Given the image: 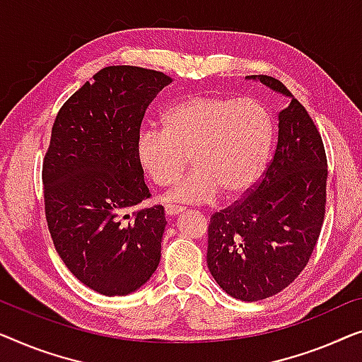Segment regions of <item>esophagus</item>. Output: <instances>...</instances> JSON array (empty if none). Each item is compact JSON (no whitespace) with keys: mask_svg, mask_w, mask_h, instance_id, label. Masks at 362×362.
<instances>
[{"mask_svg":"<svg viewBox=\"0 0 362 362\" xmlns=\"http://www.w3.org/2000/svg\"><path fill=\"white\" fill-rule=\"evenodd\" d=\"M185 208L183 206H177V205H165V215L167 216H175L179 215V213H182Z\"/></svg>","mask_w":362,"mask_h":362,"instance_id":"esophagus-1","label":"esophagus"}]
</instances>
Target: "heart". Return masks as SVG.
Returning a JSON list of instances; mask_svg holds the SVG:
<instances>
[{
  "mask_svg": "<svg viewBox=\"0 0 362 362\" xmlns=\"http://www.w3.org/2000/svg\"><path fill=\"white\" fill-rule=\"evenodd\" d=\"M164 129L146 128L136 139L141 170L157 187L193 170L167 200L202 203L221 192L231 198L249 190L271 154L274 119L267 108L247 98L197 95L165 111Z\"/></svg>",
  "mask_w": 362,
  "mask_h": 362,
  "instance_id": "obj_1",
  "label": "heart"
}]
</instances>
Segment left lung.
Returning a JSON list of instances; mask_svg holds the SVG:
<instances>
[{"instance_id":"8db88e82","label":"left lung","mask_w":362,"mask_h":362,"mask_svg":"<svg viewBox=\"0 0 362 362\" xmlns=\"http://www.w3.org/2000/svg\"><path fill=\"white\" fill-rule=\"evenodd\" d=\"M292 101L279 113L276 154L241 200L208 225L206 262L218 285L243 302L272 297L300 276L322 231L327 154L308 111L282 81L247 75Z\"/></svg>"}]
</instances>
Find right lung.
<instances>
[{
  "label": "right lung",
  "mask_w": 362,
  "mask_h": 362,
  "mask_svg": "<svg viewBox=\"0 0 362 362\" xmlns=\"http://www.w3.org/2000/svg\"><path fill=\"white\" fill-rule=\"evenodd\" d=\"M169 83L157 70L105 67L54 121L42 164L49 233L69 271L106 297L134 292L159 266L164 206L131 210L151 197L136 159L142 118Z\"/></svg>",
  "instance_id": "1"
}]
</instances>
